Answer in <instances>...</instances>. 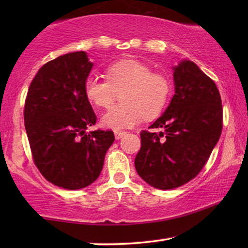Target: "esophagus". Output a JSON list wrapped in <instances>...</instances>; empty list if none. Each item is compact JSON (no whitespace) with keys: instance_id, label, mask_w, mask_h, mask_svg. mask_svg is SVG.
Here are the masks:
<instances>
[{"instance_id":"esophagus-1","label":"esophagus","mask_w":248,"mask_h":248,"mask_svg":"<svg viewBox=\"0 0 248 248\" xmlns=\"http://www.w3.org/2000/svg\"><path fill=\"white\" fill-rule=\"evenodd\" d=\"M115 138L116 139H121V138H123L125 134H126V132H124V131H115Z\"/></svg>"}]
</instances>
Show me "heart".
Instances as JSON below:
<instances>
[{
  "label": "heart",
  "instance_id": "1",
  "mask_svg": "<svg viewBox=\"0 0 248 248\" xmlns=\"http://www.w3.org/2000/svg\"><path fill=\"white\" fill-rule=\"evenodd\" d=\"M103 79L90 74L84 81V93L98 107L107 108L121 93V104L110 107L101 117V124L111 130H124L140 124L143 118L160 114L169 99L171 83L165 74L152 72L138 60H121L110 64Z\"/></svg>",
  "mask_w": 248,
  "mask_h": 248
}]
</instances>
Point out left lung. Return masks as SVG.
Returning <instances> with one entry per match:
<instances>
[{"label": "left lung", "instance_id": "obj_1", "mask_svg": "<svg viewBox=\"0 0 248 248\" xmlns=\"http://www.w3.org/2000/svg\"><path fill=\"white\" fill-rule=\"evenodd\" d=\"M175 94L164 114L142 131L134 165L140 177L171 189L199 175L222 131V104L215 81L191 61L174 67Z\"/></svg>", "mask_w": 248, "mask_h": 248}]
</instances>
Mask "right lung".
Here are the masks:
<instances>
[{"label":"right lung","mask_w":248,"mask_h":248,"mask_svg":"<svg viewBox=\"0 0 248 248\" xmlns=\"http://www.w3.org/2000/svg\"><path fill=\"white\" fill-rule=\"evenodd\" d=\"M93 69L84 52L59 56L40 67L25 101L30 150L44 177L66 189H79L99 177L113 131L96 130L97 116L84 93Z\"/></svg>","instance_id":"add662e5"}]
</instances>
